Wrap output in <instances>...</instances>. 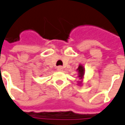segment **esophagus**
Wrapping results in <instances>:
<instances>
[{
  "label": "esophagus",
  "mask_w": 125,
  "mask_h": 125,
  "mask_svg": "<svg viewBox=\"0 0 125 125\" xmlns=\"http://www.w3.org/2000/svg\"><path fill=\"white\" fill-rule=\"evenodd\" d=\"M57 70H59V71H62V70H63V67L61 66H57Z\"/></svg>",
  "instance_id": "obj_1"
}]
</instances>
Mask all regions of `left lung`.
Here are the masks:
<instances>
[{"label": "left lung", "mask_w": 125, "mask_h": 125, "mask_svg": "<svg viewBox=\"0 0 125 125\" xmlns=\"http://www.w3.org/2000/svg\"><path fill=\"white\" fill-rule=\"evenodd\" d=\"M77 70H78V76L79 77L80 79H82V78H83V76H84V73H85V72H84L85 70H84V66H82V65L80 64L79 66H78V68L77 69Z\"/></svg>", "instance_id": "8db88e82"}]
</instances>
